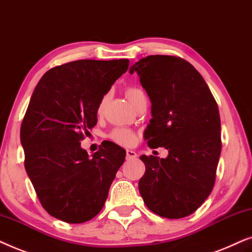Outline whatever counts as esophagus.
Segmentation results:
<instances>
[{"instance_id":"esophagus-1","label":"esophagus","mask_w":252,"mask_h":252,"mask_svg":"<svg viewBox=\"0 0 252 252\" xmlns=\"http://www.w3.org/2000/svg\"><path fill=\"white\" fill-rule=\"evenodd\" d=\"M137 157V153L135 152V151L132 150H126V159L130 160V159H135V158Z\"/></svg>"}]
</instances>
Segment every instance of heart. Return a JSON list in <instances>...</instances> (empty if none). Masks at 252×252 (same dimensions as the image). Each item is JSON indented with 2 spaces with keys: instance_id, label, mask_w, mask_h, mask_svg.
I'll return each instance as SVG.
<instances>
[{
  "instance_id": "obj_1",
  "label": "heart",
  "mask_w": 252,
  "mask_h": 252,
  "mask_svg": "<svg viewBox=\"0 0 252 252\" xmlns=\"http://www.w3.org/2000/svg\"><path fill=\"white\" fill-rule=\"evenodd\" d=\"M140 93H143V92L140 91L139 89H137V87H129V89L126 90V96H128V99L130 100V102H131V103H132L133 100L136 99V96L139 95ZM106 99H107L106 96H103V98L100 100L99 106H98V113L99 114L102 112L103 107H105ZM109 137H110V139L113 140V142H115V143L120 144V145H123V146H130L136 142L135 132H133L132 130L126 129V128L114 129L113 131L110 132Z\"/></svg>"
}]
</instances>
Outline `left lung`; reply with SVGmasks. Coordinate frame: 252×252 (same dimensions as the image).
Returning a JSON list of instances; mask_svg holds the SVG:
<instances>
[{"mask_svg": "<svg viewBox=\"0 0 252 252\" xmlns=\"http://www.w3.org/2000/svg\"><path fill=\"white\" fill-rule=\"evenodd\" d=\"M152 103L144 131L151 149L168 157L142 156L145 174L138 188L158 216L180 219L193 213L210 196L221 153L219 108L192 64L181 58L151 55L130 66Z\"/></svg>", "mask_w": 252, "mask_h": 252, "instance_id": "obj_1", "label": "left lung"}]
</instances>
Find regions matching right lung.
I'll return each instance as SVG.
<instances>
[{
  "instance_id": "add662e5",
  "label": "right lung",
  "mask_w": 252,
  "mask_h": 252,
  "mask_svg": "<svg viewBox=\"0 0 252 252\" xmlns=\"http://www.w3.org/2000/svg\"><path fill=\"white\" fill-rule=\"evenodd\" d=\"M129 60H79L50 69L35 86L21 126L25 169L43 209L68 223L91 220L105 205L126 151L103 142L92 157L80 140L98 122L100 100Z\"/></svg>"
}]
</instances>
